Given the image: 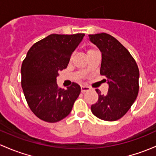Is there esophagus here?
Listing matches in <instances>:
<instances>
[{
    "label": "esophagus",
    "instance_id": "34e87169",
    "mask_svg": "<svg viewBox=\"0 0 156 156\" xmlns=\"http://www.w3.org/2000/svg\"><path fill=\"white\" fill-rule=\"evenodd\" d=\"M81 92L84 93V92H86V91L90 90L91 88L90 87H88V86L82 85V86H81Z\"/></svg>",
    "mask_w": 156,
    "mask_h": 156
}]
</instances>
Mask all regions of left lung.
Wrapping results in <instances>:
<instances>
[{"instance_id":"8db88e82","label":"left lung","mask_w":156,"mask_h":156,"mask_svg":"<svg viewBox=\"0 0 156 156\" xmlns=\"http://www.w3.org/2000/svg\"><path fill=\"white\" fill-rule=\"evenodd\" d=\"M89 40L101 52L100 75L108 84L106 95L96 89L99 99L91 106V112L100 119L114 122L126 114L136 99L139 69L128 50L110 34H89Z\"/></svg>"}]
</instances>
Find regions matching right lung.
<instances>
[{"label":"right lung","instance_id":"add662e5","mask_svg":"<svg viewBox=\"0 0 156 156\" xmlns=\"http://www.w3.org/2000/svg\"><path fill=\"white\" fill-rule=\"evenodd\" d=\"M84 34H52L32 45L21 68L22 87L34 115L47 122H57L69 115L81 93L76 83L66 90L58 87L59 72L68 66L71 56Z\"/></svg>","mask_w":156,"mask_h":156}]
</instances>
